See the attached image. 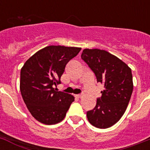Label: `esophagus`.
<instances>
[{"label":"esophagus","instance_id":"34e87169","mask_svg":"<svg viewBox=\"0 0 150 150\" xmlns=\"http://www.w3.org/2000/svg\"><path fill=\"white\" fill-rule=\"evenodd\" d=\"M75 97H76V98H81L82 97V95L81 94H77V95H75Z\"/></svg>","mask_w":150,"mask_h":150}]
</instances>
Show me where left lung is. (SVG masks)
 <instances>
[{
	"label": "left lung",
	"instance_id": "obj_1",
	"mask_svg": "<svg viewBox=\"0 0 150 150\" xmlns=\"http://www.w3.org/2000/svg\"><path fill=\"white\" fill-rule=\"evenodd\" d=\"M81 59L94 72L97 82L104 86L96 106L87 112L88 121L98 128L112 127L124 115L132 94L131 68L117 57L100 49H84Z\"/></svg>",
	"mask_w": 150,
	"mask_h": 150
}]
</instances>
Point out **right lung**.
<instances>
[{"label": "right lung", "mask_w": 150, "mask_h": 150, "mask_svg": "<svg viewBox=\"0 0 150 150\" xmlns=\"http://www.w3.org/2000/svg\"><path fill=\"white\" fill-rule=\"evenodd\" d=\"M81 47L47 46L36 52L25 62L20 72V92L32 116L44 125H55L66 116L75 97L53 86L60 78L69 61Z\"/></svg>", "instance_id": "add662e5"}]
</instances>
